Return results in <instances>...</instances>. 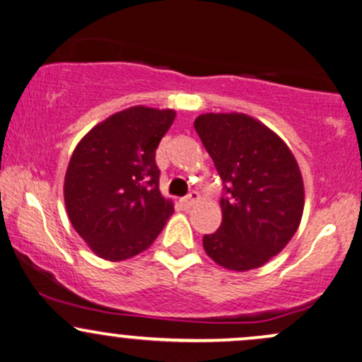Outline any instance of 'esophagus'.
<instances>
[{
	"label": "esophagus",
	"mask_w": 362,
	"mask_h": 362,
	"mask_svg": "<svg viewBox=\"0 0 362 362\" xmlns=\"http://www.w3.org/2000/svg\"><path fill=\"white\" fill-rule=\"evenodd\" d=\"M199 199H201V195H199L197 192H190L189 195H187V197L180 199V204L184 206V209H190V207H192L195 202L199 201Z\"/></svg>",
	"instance_id": "obj_1"
}]
</instances>
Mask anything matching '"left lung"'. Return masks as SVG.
<instances>
[{
  "instance_id": "8db88e82",
  "label": "left lung",
  "mask_w": 362,
  "mask_h": 362,
  "mask_svg": "<svg viewBox=\"0 0 362 362\" xmlns=\"http://www.w3.org/2000/svg\"><path fill=\"white\" fill-rule=\"evenodd\" d=\"M195 132L224 184L223 221L202 245L216 264L250 271L277 255L301 223L305 187L288 144L247 114H202Z\"/></svg>"
}]
</instances>
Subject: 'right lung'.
<instances>
[{"label":"right lung","instance_id":"right-lung-1","mask_svg":"<svg viewBox=\"0 0 362 362\" xmlns=\"http://www.w3.org/2000/svg\"><path fill=\"white\" fill-rule=\"evenodd\" d=\"M173 119L175 110L131 107L97 124L74 148L64 177L66 211L100 259L119 262L146 250L172 216L155 156Z\"/></svg>","mask_w":362,"mask_h":362}]
</instances>
